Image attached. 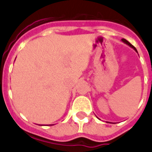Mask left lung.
<instances>
[{
  "label": "left lung",
  "instance_id": "1",
  "mask_svg": "<svg viewBox=\"0 0 152 152\" xmlns=\"http://www.w3.org/2000/svg\"><path fill=\"white\" fill-rule=\"evenodd\" d=\"M122 41L123 42H124V43H126V44H127L128 46H130V48H133L134 50H135L136 52H137V53H138V51H137V50H136V48H134V47L133 45H131V44H130V42H128L127 40H126V39H122Z\"/></svg>",
  "mask_w": 152,
  "mask_h": 152
}]
</instances>
